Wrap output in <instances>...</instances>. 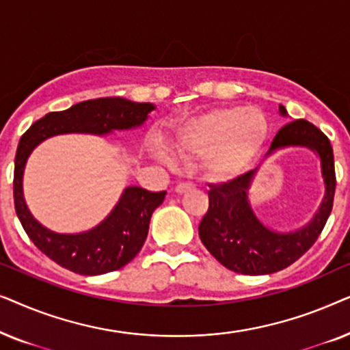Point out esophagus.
Wrapping results in <instances>:
<instances>
[{
  "mask_svg": "<svg viewBox=\"0 0 350 350\" xmlns=\"http://www.w3.org/2000/svg\"><path fill=\"white\" fill-rule=\"evenodd\" d=\"M193 188H194L193 181H181V183L176 185L175 191L178 194H183V193H186V191H189V189H193Z\"/></svg>",
  "mask_w": 350,
  "mask_h": 350,
  "instance_id": "obj_1",
  "label": "esophagus"
}]
</instances>
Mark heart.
Wrapping results in <instances>:
<instances>
[{"mask_svg": "<svg viewBox=\"0 0 350 350\" xmlns=\"http://www.w3.org/2000/svg\"><path fill=\"white\" fill-rule=\"evenodd\" d=\"M267 131L258 109L217 108L185 124L172 148L180 157H204L210 178L229 180L260 151Z\"/></svg>", "mask_w": 350, "mask_h": 350, "instance_id": "b5f03b06", "label": "heart"}]
</instances>
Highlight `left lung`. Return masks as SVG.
Listing matches in <instances>:
<instances>
[{"mask_svg":"<svg viewBox=\"0 0 350 350\" xmlns=\"http://www.w3.org/2000/svg\"><path fill=\"white\" fill-rule=\"evenodd\" d=\"M280 113L286 114L284 107H280ZM290 145L309 146L322 159L327 193L319 213L299 231L274 232L258 221L247 202V188L255 170L239 175L228 183L208 185V210L199 224V237L205 248L228 269L247 275L282 271L299 260L322 234L336 191L332 143L312 122L296 119L277 132L267 154Z\"/></svg>","mask_w":350,"mask_h":350,"instance_id":"8db88e82","label":"left lung"}]
</instances>
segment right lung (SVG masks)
I'll return each mask as SVG.
<instances>
[{
    "label": "right lung",
    "mask_w": 350,
    "mask_h": 350,
    "mask_svg": "<svg viewBox=\"0 0 350 350\" xmlns=\"http://www.w3.org/2000/svg\"><path fill=\"white\" fill-rule=\"evenodd\" d=\"M154 109L150 103L126 98H97L81 102L65 111L47 113L23 133L14 165V207L30 241L65 269L83 275L118 271L137 256L146 241L150 219L164 202L165 191L129 186L109 217L97 228L79 234H59L41 226L28 212L22 196V175L27 157L47 137L66 132L107 133L113 129L140 126Z\"/></svg>",
    "instance_id": "right-lung-1"
}]
</instances>
